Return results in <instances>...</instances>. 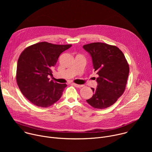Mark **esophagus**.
Listing matches in <instances>:
<instances>
[{
  "label": "esophagus",
  "instance_id": "obj_1",
  "mask_svg": "<svg viewBox=\"0 0 152 152\" xmlns=\"http://www.w3.org/2000/svg\"><path fill=\"white\" fill-rule=\"evenodd\" d=\"M72 85H74L75 86H76V87H77V88H81V87H82V86H83V85H78V84H76V83H73Z\"/></svg>",
  "mask_w": 152,
  "mask_h": 152
}]
</instances>
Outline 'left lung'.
<instances>
[{"label":"left lung","mask_w":152,"mask_h":152,"mask_svg":"<svg viewBox=\"0 0 152 152\" xmlns=\"http://www.w3.org/2000/svg\"><path fill=\"white\" fill-rule=\"evenodd\" d=\"M92 58L94 72L99 75L94 94L86 100L91 106L102 110L114 104L123 94L129 76V67L121 50L103 42L83 46Z\"/></svg>","instance_id":"8db88e82"}]
</instances>
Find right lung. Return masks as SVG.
<instances>
[{
  "label": "right lung",
  "mask_w": 152,
  "mask_h": 152,
  "mask_svg": "<svg viewBox=\"0 0 152 152\" xmlns=\"http://www.w3.org/2000/svg\"><path fill=\"white\" fill-rule=\"evenodd\" d=\"M72 45H53L40 42L26 48L20 54L17 67L16 81L24 96L32 104L47 107L61 97L66 83L50 80L52 69L61 53Z\"/></svg>",
  "instance_id": "1"
}]
</instances>
